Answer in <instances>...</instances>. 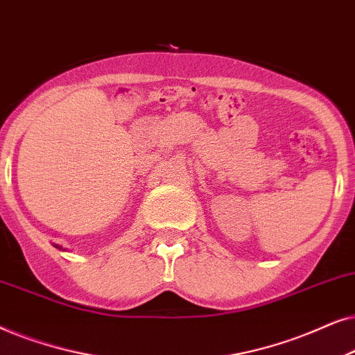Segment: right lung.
<instances>
[{
	"mask_svg": "<svg viewBox=\"0 0 355 355\" xmlns=\"http://www.w3.org/2000/svg\"><path fill=\"white\" fill-rule=\"evenodd\" d=\"M56 248H60V247H58V245H56Z\"/></svg>",
	"mask_w": 355,
	"mask_h": 355,
	"instance_id": "right-lung-1",
	"label": "right lung"
}]
</instances>
